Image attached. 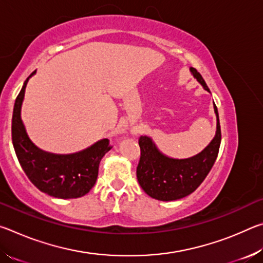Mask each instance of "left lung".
Listing matches in <instances>:
<instances>
[{"mask_svg":"<svg viewBox=\"0 0 263 263\" xmlns=\"http://www.w3.org/2000/svg\"><path fill=\"white\" fill-rule=\"evenodd\" d=\"M194 78L210 92L202 75L190 67ZM215 104V103H213ZM217 116L216 136L201 153L188 159H173L160 152L152 138H139L140 160L137 167V179L142 190L159 201H176L183 198L201 185L215 163L221 141L219 116Z\"/></svg>","mask_w":263,"mask_h":263,"instance_id":"1","label":"left lung"}]
</instances>
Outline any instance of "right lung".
<instances>
[{"label":"right lung","instance_id":"right-lung-1","mask_svg":"<svg viewBox=\"0 0 263 263\" xmlns=\"http://www.w3.org/2000/svg\"><path fill=\"white\" fill-rule=\"evenodd\" d=\"M31 73L15 101L11 136L17 159L29 180L37 188L57 198H78L88 194L99 175L102 158L111 149L108 139L73 154H53L38 148L28 137L21 119L22 103Z\"/></svg>","mask_w":263,"mask_h":263}]
</instances>
